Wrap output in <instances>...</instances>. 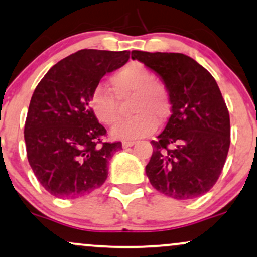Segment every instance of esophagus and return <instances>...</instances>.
I'll list each match as a JSON object with an SVG mask.
<instances>
[{"instance_id": "obj_1", "label": "esophagus", "mask_w": 257, "mask_h": 257, "mask_svg": "<svg viewBox=\"0 0 257 257\" xmlns=\"http://www.w3.org/2000/svg\"><path fill=\"white\" fill-rule=\"evenodd\" d=\"M135 145V141H123L122 142V147L123 148H128V147H132Z\"/></svg>"}]
</instances>
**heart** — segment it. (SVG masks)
Returning a JSON list of instances; mask_svg holds the SVG:
<instances>
[{"mask_svg":"<svg viewBox=\"0 0 257 257\" xmlns=\"http://www.w3.org/2000/svg\"><path fill=\"white\" fill-rule=\"evenodd\" d=\"M112 91L98 86L91 93L89 105L94 116L105 125H113L120 116L119 100L133 98L134 117L122 120L111 132L115 139L135 140L156 131L157 123L168 119L171 97L168 86L154 79L153 73L139 62H131L111 75Z\"/></svg>","mask_w":257,"mask_h":257,"instance_id":"b5f03b06","label":"heart"}]
</instances>
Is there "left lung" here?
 <instances>
[{
	"label": "left lung",
	"instance_id": "left-lung-1",
	"mask_svg": "<svg viewBox=\"0 0 257 257\" xmlns=\"http://www.w3.org/2000/svg\"><path fill=\"white\" fill-rule=\"evenodd\" d=\"M133 60L154 70L168 86L172 115L152 140L146 175L153 188L177 200L208 193L230 148V115L214 78L178 52L132 51Z\"/></svg>",
	"mask_w": 257,
	"mask_h": 257
}]
</instances>
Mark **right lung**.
I'll return each mask as SVG.
<instances>
[{"label": "right lung", "mask_w": 257, "mask_h": 257, "mask_svg": "<svg viewBox=\"0 0 257 257\" xmlns=\"http://www.w3.org/2000/svg\"><path fill=\"white\" fill-rule=\"evenodd\" d=\"M129 57V51L83 49L51 67L36 87L24 137L31 168L51 195H88L106 179L109 160L122 144L104 142L106 129L89 107V98L105 74Z\"/></svg>", "instance_id": "right-lung-1"}]
</instances>
